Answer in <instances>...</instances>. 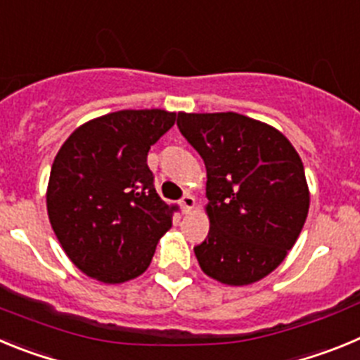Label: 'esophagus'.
Returning a JSON list of instances; mask_svg holds the SVG:
<instances>
[{
  "instance_id": "34e87169",
  "label": "esophagus",
  "mask_w": 360,
  "mask_h": 360,
  "mask_svg": "<svg viewBox=\"0 0 360 360\" xmlns=\"http://www.w3.org/2000/svg\"><path fill=\"white\" fill-rule=\"evenodd\" d=\"M195 205H196L195 196L189 195V193H187V195H184V196H182V200H180V207H182V211H184V212H189L191 209L195 207Z\"/></svg>"
}]
</instances>
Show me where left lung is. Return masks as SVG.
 <instances>
[{
    "instance_id": "8db88e82",
    "label": "left lung",
    "mask_w": 360,
    "mask_h": 360,
    "mask_svg": "<svg viewBox=\"0 0 360 360\" xmlns=\"http://www.w3.org/2000/svg\"><path fill=\"white\" fill-rule=\"evenodd\" d=\"M207 169V238L195 247L209 278L241 287L269 276L301 234L310 205L303 162L278 129L240 113H178Z\"/></svg>"
}]
</instances>
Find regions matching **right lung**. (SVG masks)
Returning <instances> with one entry per match:
<instances>
[{
  "label": "right lung",
  "instance_id": "right-lung-1",
  "mask_svg": "<svg viewBox=\"0 0 360 360\" xmlns=\"http://www.w3.org/2000/svg\"><path fill=\"white\" fill-rule=\"evenodd\" d=\"M176 113L122 110L82 124L52 164L46 209L72 263L103 283H124L149 266L173 209L155 189L148 153Z\"/></svg>",
  "mask_w": 360,
  "mask_h": 360
}]
</instances>
